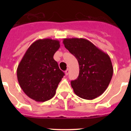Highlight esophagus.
<instances>
[{
	"label": "esophagus",
	"instance_id": "1",
	"mask_svg": "<svg viewBox=\"0 0 131 131\" xmlns=\"http://www.w3.org/2000/svg\"><path fill=\"white\" fill-rule=\"evenodd\" d=\"M69 69H67L66 71H65V73H66V75H68V74H69Z\"/></svg>",
	"mask_w": 131,
	"mask_h": 131
}]
</instances>
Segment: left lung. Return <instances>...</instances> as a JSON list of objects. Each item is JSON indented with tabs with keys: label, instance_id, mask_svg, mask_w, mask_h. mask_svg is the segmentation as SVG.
<instances>
[{
	"label": "left lung",
	"instance_id": "obj_1",
	"mask_svg": "<svg viewBox=\"0 0 131 131\" xmlns=\"http://www.w3.org/2000/svg\"><path fill=\"white\" fill-rule=\"evenodd\" d=\"M63 43L79 62V76L71 81L75 94L86 100L102 95L110 83L113 73L108 54L85 39H64Z\"/></svg>",
	"mask_w": 131,
	"mask_h": 131
}]
</instances>
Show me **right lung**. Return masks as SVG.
I'll use <instances>...</instances> for the list:
<instances>
[{
	"instance_id": "add662e5",
	"label": "right lung",
	"mask_w": 131,
	"mask_h": 131,
	"mask_svg": "<svg viewBox=\"0 0 131 131\" xmlns=\"http://www.w3.org/2000/svg\"><path fill=\"white\" fill-rule=\"evenodd\" d=\"M60 47L58 40L39 39L29 47L18 65L19 85L25 94L35 101L51 99L64 76L53 58Z\"/></svg>"
}]
</instances>
